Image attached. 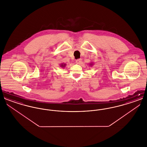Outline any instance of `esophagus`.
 <instances>
[{"label": "esophagus", "mask_w": 147, "mask_h": 147, "mask_svg": "<svg viewBox=\"0 0 147 147\" xmlns=\"http://www.w3.org/2000/svg\"><path fill=\"white\" fill-rule=\"evenodd\" d=\"M82 62V59H78L76 60V63L77 64H80Z\"/></svg>", "instance_id": "obj_1"}]
</instances>
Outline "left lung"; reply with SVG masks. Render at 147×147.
<instances>
[{
	"instance_id": "obj_1",
	"label": "left lung",
	"mask_w": 147,
	"mask_h": 147,
	"mask_svg": "<svg viewBox=\"0 0 147 147\" xmlns=\"http://www.w3.org/2000/svg\"><path fill=\"white\" fill-rule=\"evenodd\" d=\"M92 64H92V63H90V64H89V65H90V66H92Z\"/></svg>"
}]
</instances>
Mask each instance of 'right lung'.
Returning <instances> with one entry per match:
<instances>
[{
    "label": "right lung",
    "mask_w": 147,
    "mask_h": 147,
    "mask_svg": "<svg viewBox=\"0 0 147 147\" xmlns=\"http://www.w3.org/2000/svg\"><path fill=\"white\" fill-rule=\"evenodd\" d=\"M65 64H64V63H62L61 64H60V66H61V67H62V68H64L65 67Z\"/></svg>",
    "instance_id": "add662e5"
}]
</instances>
